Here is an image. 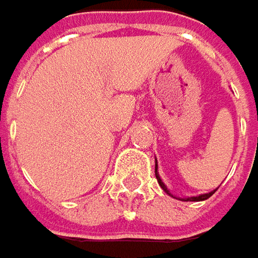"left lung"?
<instances>
[{
  "label": "left lung",
  "mask_w": 258,
  "mask_h": 258,
  "mask_svg": "<svg viewBox=\"0 0 258 258\" xmlns=\"http://www.w3.org/2000/svg\"><path fill=\"white\" fill-rule=\"evenodd\" d=\"M154 172H156V179H157V182H159V185L162 186L163 189H164V192L166 194H169V190H167V187L164 186V183L162 182V179L159 177V174H157V162H156V169H154ZM215 194V190L214 192H209V194H205V195H201V196H194V198H187L186 201H205L208 198H211V196ZM170 195V194H169Z\"/></svg>",
  "instance_id": "8db88e82"
}]
</instances>
